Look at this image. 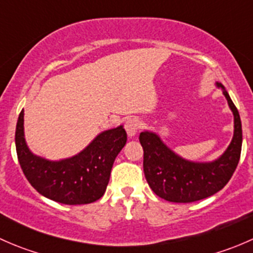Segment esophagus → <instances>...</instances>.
Masks as SVG:
<instances>
[{"instance_id": "1", "label": "esophagus", "mask_w": 253, "mask_h": 253, "mask_svg": "<svg viewBox=\"0 0 253 253\" xmlns=\"http://www.w3.org/2000/svg\"><path fill=\"white\" fill-rule=\"evenodd\" d=\"M139 127H141V121L137 117H129V119L126 120L125 122V128H126L127 134H128L129 138L134 137L138 132Z\"/></svg>"}]
</instances>
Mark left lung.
<instances>
[{
  "label": "left lung",
  "instance_id": "8db88e82",
  "mask_svg": "<svg viewBox=\"0 0 253 253\" xmlns=\"http://www.w3.org/2000/svg\"><path fill=\"white\" fill-rule=\"evenodd\" d=\"M221 89L234 115V136L223 154L211 162H192L182 158L165 144L158 133L144 131L139 134L143 147V170L153 192L165 201L190 203L213 196L220 191L235 171L241 154L242 128L239 111L225 86Z\"/></svg>",
  "mask_w": 253,
  "mask_h": 253
}]
</instances>
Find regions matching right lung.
<instances>
[{
  "label": "right lung",
  "instance_id": "1",
  "mask_svg": "<svg viewBox=\"0 0 253 253\" xmlns=\"http://www.w3.org/2000/svg\"><path fill=\"white\" fill-rule=\"evenodd\" d=\"M124 126L100 132L73 157L48 160L34 154L24 136V111L16 127V149L20 168L30 185L44 197L63 205H88L103 197L112 165L125 147Z\"/></svg>",
  "mask_w": 253,
  "mask_h": 253
}]
</instances>
